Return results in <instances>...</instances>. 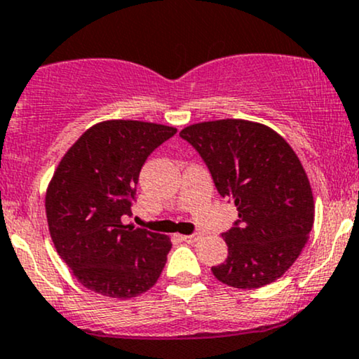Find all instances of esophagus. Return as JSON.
<instances>
[{"mask_svg": "<svg viewBox=\"0 0 359 359\" xmlns=\"http://www.w3.org/2000/svg\"><path fill=\"white\" fill-rule=\"evenodd\" d=\"M198 237H201V234H192V236H180V241H184V243H189V244H192V243H196V241L198 239Z\"/></svg>", "mask_w": 359, "mask_h": 359, "instance_id": "1", "label": "esophagus"}]
</instances>
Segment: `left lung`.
<instances>
[{
  "mask_svg": "<svg viewBox=\"0 0 359 359\" xmlns=\"http://www.w3.org/2000/svg\"><path fill=\"white\" fill-rule=\"evenodd\" d=\"M180 137L239 212L222 234L229 256L212 274L239 289L274 283L299 257L314 224L313 191L294 150L273 128L239 118L194 123Z\"/></svg>",
  "mask_w": 359,
  "mask_h": 359,
  "instance_id": "8db88e82",
  "label": "left lung"
}]
</instances>
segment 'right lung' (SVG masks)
<instances>
[{
  "label": "right lung",
  "mask_w": 359,
  "mask_h": 359,
  "mask_svg": "<svg viewBox=\"0 0 359 359\" xmlns=\"http://www.w3.org/2000/svg\"><path fill=\"white\" fill-rule=\"evenodd\" d=\"M177 128L138 120L90 127L63 155L46 189L51 241L73 276L98 294L130 299L157 283L170 239L123 224L150 154Z\"/></svg>",
  "instance_id": "add662e5"
}]
</instances>
